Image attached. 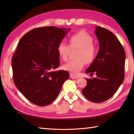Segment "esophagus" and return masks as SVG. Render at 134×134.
I'll return each mask as SVG.
<instances>
[{
  "mask_svg": "<svg viewBox=\"0 0 134 134\" xmlns=\"http://www.w3.org/2000/svg\"><path fill=\"white\" fill-rule=\"evenodd\" d=\"M70 78L72 79H78V77H76L75 76H74L73 74H70Z\"/></svg>",
  "mask_w": 134,
  "mask_h": 134,
  "instance_id": "34e87169",
  "label": "esophagus"
}]
</instances>
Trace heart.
I'll list each match as a JSON object with an SVG mask.
<instances>
[{"label": "heart", "mask_w": 134, "mask_h": 134, "mask_svg": "<svg viewBox=\"0 0 134 134\" xmlns=\"http://www.w3.org/2000/svg\"><path fill=\"white\" fill-rule=\"evenodd\" d=\"M70 48H79L76 60H71L63 65V69L74 75L79 74L86 63H91L96 54V48L93 44V39L85 31H80L69 38ZM69 45L62 42L57 47L59 56L63 60L66 61L70 50Z\"/></svg>", "instance_id": "heart-1"}]
</instances>
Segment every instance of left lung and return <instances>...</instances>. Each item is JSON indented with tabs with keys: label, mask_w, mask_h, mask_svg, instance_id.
<instances>
[{
	"label": "left lung",
	"mask_w": 134,
	"mask_h": 134,
	"mask_svg": "<svg viewBox=\"0 0 134 134\" xmlns=\"http://www.w3.org/2000/svg\"><path fill=\"white\" fill-rule=\"evenodd\" d=\"M94 32L99 50L86 72L93 74L94 72L96 77L86 79L87 85L82 93L90 101L100 103L110 99L124 81L125 52L112 32L96 26Z\"/></svg>",
	"instance_id": "1"
}]
</instances>
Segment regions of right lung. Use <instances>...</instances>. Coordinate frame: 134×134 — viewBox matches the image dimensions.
I'll return each instance as SVG.
<instances>
[{"instance_id": "right-lung-1", "label": "right lung", "mask_w": 134, "mask_h": 134, "mask_svg": "<svg viewBox=\"0 0 134 134\" xmlns=\"http://www.w3.org/2000/svg\"><path fill=\"white\" fill-rule=\"evenodd\" d=\"M70 30L52 26L35 28L18 42L12 61L13 81L35 105L44 106L53 102L69 78L67 71L53 70L60 65L57 47Z\"/></svg>"}]
</instances>
